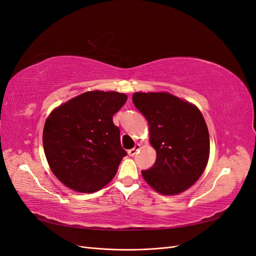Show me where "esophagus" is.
<instances>
[{
  "label": "esophagus",
  "mask_w": 256,
  "mask_h": 256,
  "mask_svg": "<svg viewBox=\"0 0 256 256\" xmlns=\"http://www.w3.org/2000/svg\"><path fill=\"white\" fill-rule=\"evenodd\" d=\"M138 148H140V145H136L134 148H131V150H128V154L130 157H134V154L138 152Z\"/></svg>",
  "instance_id": "34e87169"
}]
</instances>
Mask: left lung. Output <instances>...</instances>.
Returning a JSON list of instances; mask_svg holds the SVG:
<instances>
[{"label":"left lung","mask_w":256,"mask_h":256,"mask_svg":"<svg viewBox=\"0 0 256 256\" xmlns=\"http://www.w3.org/2000/svg\"><path fill=\"white\" fill-rule=\"evenodd\" d=\"M132 102L148 122L154 166L142 171L146 182L164 196L190 188L209 157V134L196 106L168 92H134Z\"/></svg>","instance_id":"1"}]
</instances>
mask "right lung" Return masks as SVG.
<instances>
[{
    "label": "right lung",
    "instance_id": "right-lung-1",
    "mask_svg": "<svg viewBox=\"0 0 256 256\" xmlns=\"http://www.w3.org/2000/svg\"><path fill=\"white\" fill-rule=\"evenodd\" d=\"M127 96L86 92L56 108L46 120L42 144L53 174L68 188L98 191L111 182L127 152L113 115Z\"/></svg>",
    "mask_w": 256,
    "mask_h": 256
}]
</instances>
